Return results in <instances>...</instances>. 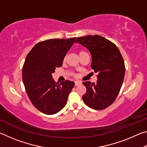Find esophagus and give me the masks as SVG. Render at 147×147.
<instances>
[{"instance_id": "1", "label": "esophagus", "mask_w": 147, "mask_h": 147, "mask_svg": "<svg viewBox=\"0 0 147 147\" xmlns=\"http://www.w3.org/2000/svg\"><path fill=\"white\" fill-rule=\"evenodd\" d=\"M81 84V82H80V81H76L75 82V86H78L79 84Z\"/></svg>"}]
</instances>
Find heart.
Listing matches in <instances>:
<instances>
[{
    "label": "heart",
    "mask_w": 147,
    "mask_h": 147,
    "mask_svg": "<svg viewBox=\"0 0 147 147\" xmlns=\"http://www.w3.org/2000/svg\"><path fill=\"white\" fill-rule=\"evenodd\" d=\"M84 53H85V52H84V51H80V53H79V55H80V54H81Z\"/></svg>",
    "instance_id": "b5f03b06"
}]
</instances>
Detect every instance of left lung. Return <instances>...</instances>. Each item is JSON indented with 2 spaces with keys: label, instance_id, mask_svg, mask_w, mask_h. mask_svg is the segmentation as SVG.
Wrapping results in <instances>:
<instances>
[{
  "label": "left lung",
  "instance_id": "left-lung-1",
  "mask_svg": "<svg viewBox=\"0 0 147 147\" xmlns=\"http://www.w3.org/2000/svg\"><path fill=\"white\" fill-rule=\"evenodd\" d=\"M75 43L88 49L92 59L91 67L97 73L96 82H82L87 89L83 101L96 110L108 108L117 96L125 74L120 51L112 42L98 35L80 37Z\"/></svg>",
  "mask_w": 147,
  "mask_h": 147
}]
</instances>
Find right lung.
<instances>
[{"label":"right lung","mask_w":147,"mask_h":147,"mask_svg":"<svg viewBox=\"0 0 147 147\" xmlns=\"http://www.w3.org/2000/svg\"><path fill=\"white\" fill-rule=\"evenodd\" d=\"M76 38L52 39L39 42L27 55L22 71L26 92L32 104L47 115L59 112L65 106L74 82H56L53 73L62 65Z\"/></svg>","instance_id":"add662e5"}]
</instances>
